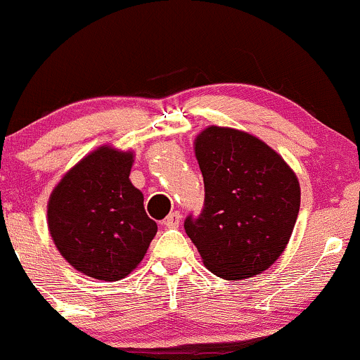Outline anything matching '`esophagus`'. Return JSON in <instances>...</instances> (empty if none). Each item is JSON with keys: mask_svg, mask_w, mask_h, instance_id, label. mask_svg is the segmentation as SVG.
<instances>
[{"mask_svg": "<svg viewBox=\"0 0 360 360\" xmlns=\"http://www.w3.org/2000/svg\"><path fill=\"white\" fill-rule=\"evenodd\" d=\"M179 224H181V213L179 212H172L171 215L164 220V225L167 229H177L179 227Z\"/></svg>", "mask_w": 360, "mask_h": 360, "instance_id": "1", "label": "esophagus"}]
</instances>
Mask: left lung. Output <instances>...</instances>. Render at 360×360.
Masks as SVG:
<instances>
[{"label": "left lung", "instance_id": "left-lung-1", "mask_svg": "<svg viewBox=\"0 0 360 360\" xmlns=\"http://www.w3.org/2000/svg\"><path fill=\"white\" fill-rule=\"evenodd\" d=\"M205 208L184 229L203 264L225 280L263 274L285 251L301 186L280 153L240 129L208 126L195 138Z\"/></svg>", "mask_w": 360, "mask_h": 360}]
</instances>
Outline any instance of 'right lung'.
<instances>
[{
	"mask_svg": "<svg viewBox=\"0 0 360 360\" xmlns=\"http://www.w3.org/2000/svg\"><path fill=\"white\" fill-rule=\"evenodd\" d=\"M135 152L102 145L73 165L47 201V227L75 270L105 282L131 274L157 234L129 181Z\"/></svg>",
	"mask_w": 360,
	"mask_h": 360,
	"instance_id": "obj_1",
	"label": "right lung"
}]
</instances>
